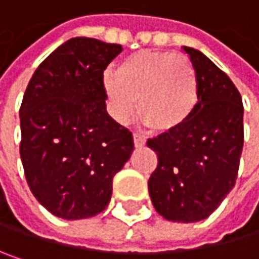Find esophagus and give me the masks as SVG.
Segmentation results:
<instances>
[{"mask_svg":"<svg viewBox=\"0 0 259 259\" xmlns=\"http://www.w3.org/2000/svg\"><path fill=\"white\" fill-rule=\"evenodd\" d=\"M133 142H135V147L136 148H141L145 145V138L141 136L139 133H133Z\"/></svg>","mask_w":259,"mask_h":259,"instance_id":"34e87169","label":"esophagus"}]
</instances>
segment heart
Returning a JSON list of instances; mask_svg holds the SVG:
<instances>
[{"label":"heart","mask_w":259,"mask_h":259,"mask_svg":"<svg viewBox=\"0 0 259 259\" xmlns=\"http://www.w3.org/2000/svg\"><path fill=\"white\" fill-rule=\"evenodd\" d=\"M114 117L127 123L138 111L151 129L183 127L199 103V79L193 63L169 51H139L123 60L115 75L105 76Z\"/></svg>","instance_id":"heart-1"}]
</instances>
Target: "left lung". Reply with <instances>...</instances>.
<instances>
[{"label": "left lung", "instance_id": "1", "mask_svg": "<svg viewBox=\"0 0 259 259\" xmlns=\"http://www.w3.org/2000/svg\"><path fill=\"white\" fill-rule=\"evenodd\" d=\"M199 79V103L180 129L147 141L157 154L148 180L156 211L172 222L207 219L233 190L243 150V103L238 90L211 60L183 48Z\"/></svg>", "mask_w": 259, "mask_h": 259}]
</instances>
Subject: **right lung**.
<instances>
[{
	"instance_id": "1",
	"label": "right lung",
	"mask_w": 259,
	"mask_h": 259,
	"mask_svg": "<svg viewBox=\"0 0 259 259\" xmlns=\"http://www.w3.org/2000/svg\"><path fill=\"white\" fill-rule=\"evenodd\" d=\"M121 45L75 37L34 72L24 94L21 159L26 183L52 214L87 219L102 213L114 176L133 151V136L106 111L103 72Z\"/></svg>"
}]
</instances>
